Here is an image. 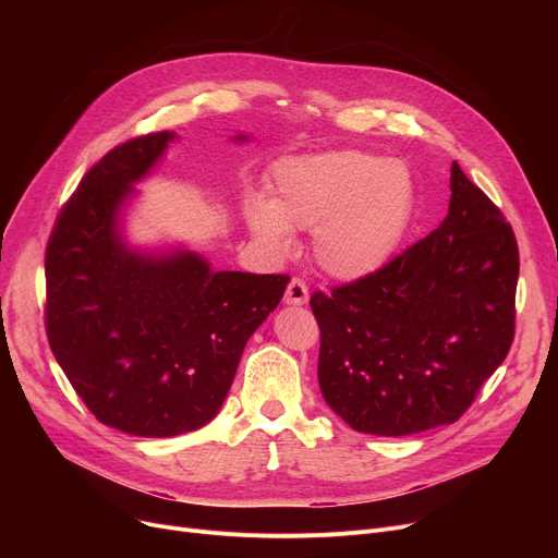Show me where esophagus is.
Instances as JSON below:
<instances>
[{"instance_id": "34e87169", "label": "esophagus", "mask_w": 558, "mask_h": 558, "mask_svg": "<svg viewBox=\"0 0 558 558\" xmlns=\"http://www.w3.org/2000/svg\"><path fill=\"white\" fill-rule=\"evenodd\" d=\"M310 299L307 294V284L301 278H291L284 291V303L287 305H305Z\"/></svg>"}]
</instances>
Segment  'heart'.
<instances>
[{"label":"heart","mask_w":558,"mask_h":558,"mask_svg":"<svg viewBox=\"0 0 558 558\" xmlns=\"http://www.w3.org/2000/svg\"><path fill=\"white\" fill-rule=\"evenodd\" d=\"M414 208L407 165L348 149L280 160L271 203L251 198L246 221L255 240L278 255L291 251V230H312L318 267L339 280H360L391 262Z\"/></svg>","instance_id":"heart-1"}]
</instances>
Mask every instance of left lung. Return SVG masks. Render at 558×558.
<instances>
[{
	"instance_id": "obj_1",
	"label": "left lung",
	"mask_w": 558,
	"mask_h": 558,
	"mask_svg": "<svg viewBox=\"0 0 558 558\" xmlns=\"http://www.w3.org/2000/svg\"><path fill=\"white\" fill-rule=\"evenodd\" d=\"M448 217L373 276L314 291L318 385L357 432L450 425L509 353L520 255L500 208L450 169Z\"/></svg>"
}]
</instances>
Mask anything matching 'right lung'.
<instances>
[{
  "mask_svg": "<svg viewBox=\"0 0 558 558\" xmlns=\"http://www.w3.org/2000/svg\"><path fill=\"white\" fill-rule=\"evenodd\" d=\"M171 140L160 131L108 151L56 217L45 253L56 362L99 423L151 438L215 418L248 337L289 282L213 271L190 251L151 257L126 248L117 215Z\"/></svg>",
  "mask_w": 558,
  "mask_h": 558,
  "instance_id": "right-lung-1",
  "label": "right lung"
}]
</instances>
